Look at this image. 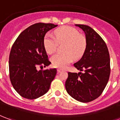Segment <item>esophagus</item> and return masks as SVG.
Here are the masks:
<instances>
[{
    "label": "esophagus",
    "mask_w": 120,
    "mask_h": 120,
    "mask_svg": "<svg viewBox=\"0 0 120 120\" xmlns=\"http://www.w3.org/2000/svg\"><path fill=\"white\" fill-rule=\"evenodd\" d=\"M62 69H57L58 72H62Z\"/></svg>",
    "instance_id": "obj_1"
}]
</instances>
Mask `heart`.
<instances>
[{
	"label": "heart",
	"mask_w": 120,
	"mask_h": 120,
	"mask_svg": "<svg viewBox=\"0 0 120 120\" xmlns=\"http://www.w3.org/2000/svg\"><path fill=\"white\" fill-rule=\"evenodd\" d=\"M55 37L51 34L44 36L43 44L45 50L49 54H52L56 50L58 43L65 44L63 53H56L51 57L52 65L54 67L64 69L73 59L78 60L85 53L87 42L86 38L79 34V31L72 26L60 27L55 31Z\"/></svg>",
	"instance_id": "1"
}]
</instances>
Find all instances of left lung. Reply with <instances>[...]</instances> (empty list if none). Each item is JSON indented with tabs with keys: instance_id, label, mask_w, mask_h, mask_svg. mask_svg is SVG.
Returning <instances> with one entry per match:
<instances>
[{
	"instance_id": "8db88e82",
	"label": "left lung",
	"mask_w": 120,
	"mask_h": 120,
	"mask_svg": "<svg viewBox=\"0 0 120 120\" xmlns=\"http://www.w3.org/2000/svg\"><path fill=\"white\" fill-rule=\"evenodd\" d=\"M85 32L87 42L84 55L74 65L84 73L68 72L65 88L69 95L81 102H89L101 95L110 76V58L107 45L90 26L76 25Z\"/></svg>"
}]
</instances>
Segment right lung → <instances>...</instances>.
<instances>
[{
	"label": "right lung",
	"instance_id": "obj_1",
	"mask_svg": "<svg viewBox=\"0 0 120 120\" xmlns=\"http://www.w3.org/2000/svg\"><path fill=\"white\" fill-rule=\"evenodd\" d=\"M52 23H38L22 32L14 42L9 58L11 82L20 95L35 99L48 92L56 69L38 71L51 64L43 44L46 34L57 26Z\"/></svg>",
	"mask_w": 120,
	"mask_h": 120
}]
</instances>
